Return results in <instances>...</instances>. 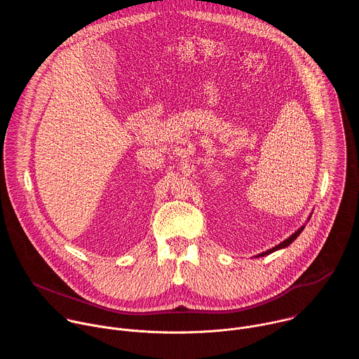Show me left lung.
<instances>
[{
    "mask_svg": "<svg viewBox=\"0 0 359 359\" xmlns=\"http://www.w3.org/2000/svg\"><path fill=\"white\" fill-rule=\"evenodd\" d=\"M310 220V219H309ZM304 227H305V224L304 226H301L295 233H292L288 238H285L284 241H281L278 245H276V247H273V248H270V250H266V251H263V252H260V254H257V255H254V257H264V255H269V254H271V252H274V251H277V250H281V248H285V247H288L299 234H301V231L304 230Z\"/></svg>",
    "mask_w": 359,
    "mask_h": 359,
    "instance_id": "8db88e82",
    "label": "left lung"
}]
</instances>
